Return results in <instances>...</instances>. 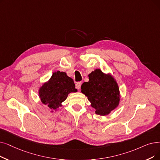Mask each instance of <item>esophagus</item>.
Masks as SVG:
<instances>
[{
	"mask_svg": "<svg viewBox=\"0 0 160 160\" xmlns=\"http://www.w3.org/2000/svg\"><path fill=\"white\" fill-rule=\"evenodd\" d=\"M81 82H77V83H76V89H80V86H81Z\"/></svg>",
	"mask_w": 160,
	"mask_h": 160,
	"instance_id": "34e87169",
	"label": "esophagus"
}]
</instances>
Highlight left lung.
Masks as SVG:
<instances>
[{"label": "left lung", "instance_id": "1", "mask_svg": "<svg viewBox=\"0 0 160 160\" xmlns=\"http://www.w3.org/2000/svg\"><path fill=\"white\" fill-rule=\"evenodd\" d=\"M88 76L89 81L82 84L81 92L88 97L95 114L108 115L118 107L121 98L116 80L110 73H104L99 68Z\"/></svg>", "mask_w": 160, "mask_h": 160}]
</instances>
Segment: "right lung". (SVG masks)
Returning <instances> with one entry per match:
<instances>
[{
	"label": "right lung",
	"mask_w": 160,
	"mask_h": 160,
	"mask_svg": "<svg viewBox=\"0 0 160 160\" xmlns=\"http://www.w3.org/2000/svg\"><path fill=\"white\" fill-rule=\"evenodd\" d=\"M77 92L73 80L66 72L55 71L48 81L44 82L38 89L40 101L50 109V112L56 111L68 95Z\"/></svg>",
	"instance_id": "add662e5"
}]
</instances>
